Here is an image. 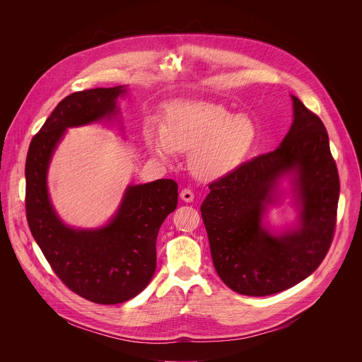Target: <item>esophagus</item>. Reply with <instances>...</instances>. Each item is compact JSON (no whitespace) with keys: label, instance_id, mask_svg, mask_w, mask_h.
<instances>
[{"label":"esophagus","instance_id":"esophagus-1","mask_svg":"<svg viewBox=\"0 0 362 362\" xmlns=\"http://www.w3.org/2000/svg\"><path fill=\"white\" fill-rule=\"evenodd\" d=\"M180 197H182V200L190 203V202H193V199H194V193H193L192 189L185 187V189L180 192Z\"/></svg>","mask_w":362,"mask_h":362}]
</instances>
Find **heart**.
<instances>
[{
    "label": "heart",
    "mask_w": 362,
    "mask_h": 362,
    "mask_svg": "<svg viewBox=\"0 0 362 362\" xmlns=\"http://www.w3.org/2000/svg\"><path fill=\"white\" fill-rule=\"evenodd\" d=\"M255 140L256 127L249 117H235L211 103H176L168 110L163 132L147 136L150 151L162 160H170L176 151H193L190 166L202 179H218L233 172Z\"/></svg>",
    "instance_id": "1"
}]
</instances>
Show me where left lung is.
Segmentation results:
<instances>
[{
    "instance_id": "1",
    "label": "left lung",
    "mask_w": 362,
    "mask_h": 362,
    "mask_svg": "<svg viewBox=\"0 0 362 362\" xmlns=\"http://www.w3.org/2000/svg\"><path fill=\"white\" fill-rule=\"evenodd\" d=\"M293 123L281 146L209 183L200 206L215 269L235 292L267 296L321 265L337 226L339 176L322 120L292 95ZM297 173L301 228L281 237L262 226L276 180Z\"/></svg>"
}]
</instances>
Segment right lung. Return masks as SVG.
<instances>
[{
  "label": "right lung",
  "mask_w": 362,
  "mask_h": 362,
  "mask_svg": "<svg viewBox=\"0 0 362 362\" xmlns=\"http://www.w3.org/2000/svg\"><path fill=\"white\" fill-rule=\"evenodd\" d=\"M123 86L90 88L64 97L33 137L25 160V215L33 238L51 269L78 296L103 305L139 295L156 271V239L177 206V183L160 179L130 186L115 219L98 230L62 223L49 203L45 176L67 127L93 123L116 112Z\"/></svg>",
  "instance_id": "right-lung-1"
}]
</instances>
